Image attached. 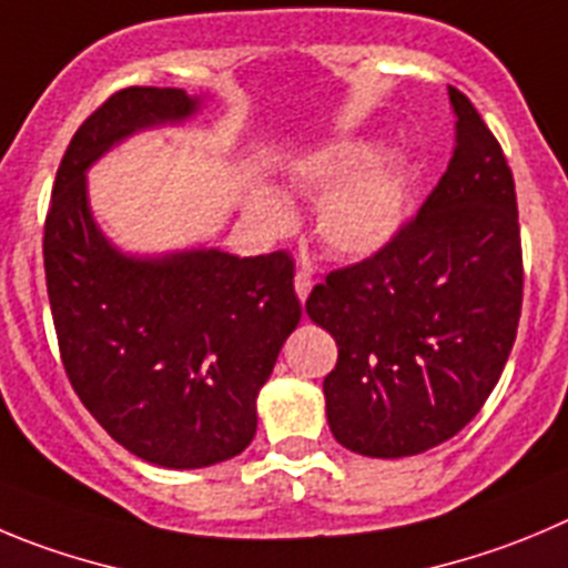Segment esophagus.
<instances>
[{"label": "esophagus", "instance_id": "esophagus-1", "mask_svg": "<svg viewBox=\"0 0 568 568\" xmlns=\"http://www.w3.org/2000/svg\"><path fill=\"white\" fill-rule=\"evenodd\" d=\"M294 288H296V296H300V302L308 300L311 288H314V280H311V274L308 272H296Z\"/></svg>", "mask_w": 568, "mask_h": 568}]
</instances>
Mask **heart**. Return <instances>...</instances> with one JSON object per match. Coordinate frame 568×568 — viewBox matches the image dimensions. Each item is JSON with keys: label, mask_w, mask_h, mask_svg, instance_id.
Instances as JSON below:
<instances>
[{"label": "heart", "mask_w": 568, "mask_h": 568, "mask_svg": "<svg viewBox=\"0 0 568 568\" xmlns=\"http://www.w3.org/2000/svg\"><path fill=\"white\" fill-rule=\"evenodd\" d=\"M291 193L316 195V235L327 252L367 260L389 248L406 230L412 212V168L404 153L381 151L364 136L327 142L296 159L288 176ZM257 226L277 235L288 230L291 206L268 187L246 195Z\"/></svg>", "instance_id": "heart-1"}]
</instances>
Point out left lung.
Segmentation results:
<instances>
[{"instance_id":"obj_1","label":"left lung","mask_w":568,"mask_h":568,"mask_svg":"<svg viewBox=\"0 0 568 568\" xmlns=\"http://www.w3.org/2000/svg\"><path fill=\"white\" fill-rule=\"evenodd\" d=\"M448 171L395 243L327 274L305 311L338 347L325 378L336 443L415 457L463 432L510 358L521 316L516 184L496 136L457 89Z\"/></svg>"}]
</instances>
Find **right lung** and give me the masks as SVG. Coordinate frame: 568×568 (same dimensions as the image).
<instances>
[{
	"label": "right lung",
	"instance_id": "add662e5",
	"mask_svg": "<svg viewBox=\"0 0 568 568\" xmlns=\"http://www.w3.org/2000/svg\"><path fill=\"white\" fill-rule=\"evenodd\" d=\"M204 105L184 89L111 94L69 142L44 226L72 389L125 452L173 470L224 463L252 443L260 389L302 320L285 252H125L94 219L89 168L142 131L193 123Z\"/></svg>",
	"mask_w": 568,
	"mask_h": 568
}]
</instances>
